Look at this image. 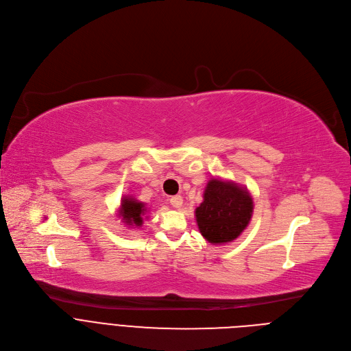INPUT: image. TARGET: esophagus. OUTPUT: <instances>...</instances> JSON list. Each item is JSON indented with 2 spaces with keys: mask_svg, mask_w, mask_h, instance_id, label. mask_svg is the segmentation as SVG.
I'll return each mask as SVG.
<instances>
[{
  "mask_svg": "<svg viewBox=\"0 0 351 351\" xmlns=\"http://www.w3.org/2000/svg\"><path fill=\"white\" fill-rule=\"evenodd\" d=\"M169 202H171V206H172V207L180 208L182 204H183V197H182V195H173V197H171Z\"/></svg>",
  "mask_w": 351,
  "mask_h": 351,
  "instance_id": "esophagus-1",
  "label": "esophagus"
}]
</instances>
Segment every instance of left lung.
<instances>
[{
  "mask_svg": "<svg viewBox=\"0 0 351 351\" xmlns=\"http://www.w3.org/2000/svg\"><path fill=\"white\" fill-rule=\"evenodd\" d=\"M204 202L195 208L199 233L213 244L230 243L247 228L253 215V198L245 187L213 178L204 190Z\"/></svg>",
  "mask_w": 351,
  "mask_h": 351,
  "instance_id": "obj_1",
  "label": "left lung"
}]
</instances>
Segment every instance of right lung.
<instances>
[{"label":"right lung","instance_id":"right-lung-1","mask_svg":"<svg viewBox=\"0 0 351 351\" xmlns=\"http://www.w3.org/2000/svg\"><path fill=\"white\" fill-rule=\"evenodd\" d=\"M147 208L145 204L141 202H137L132 195H126L122 198L121 207H119V217L122 218V222H125L129 226H137L140 228L143 225V217L145 215Z\"/></svg>","mask_w":351,"mask_h":351}]
</instances>
